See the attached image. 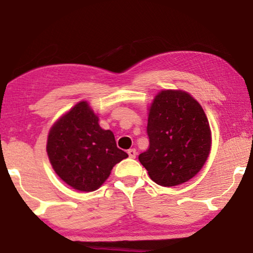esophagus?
<instances>
[{"label":"esophagus","mask_w":253,"mask_h":253,"mask_svg":"<svg viewBox=\"0 0 253 253\" xmlns=\"http://www.w3.org/2000/svg\"><path fill=\"white\" fill-rule=\"evenodd\" d=\"M128 156H129V158H135L136 155H137V152L135 148H131V149H128Z\"/></svg>","instance_id":"34e87169"}]
</instances>
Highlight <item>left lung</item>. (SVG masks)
Instances as JSON below:
<instances>
[{"label":"left lung","instance_id":"1","mask_svg":"<svg viewBox=\"0 0 253 253\" xmlns=\"http://www.w3.org/2000/svg\"><path fill=\"white\" fill-rule=\"evenodd\" d=\"M149 147L138 156L152 181L162 186L187 182L211 149V129L202 107L182 90H163L148 115Z\"/></svg>","mask_w":253,"mask_h":253}]
</instances>
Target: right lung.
<instances>
[{
  "label": "right lung",
  "mask_w": 253,
  "mask_h": 253,
  "mask_svg": "<svg viewBox=\"0 0 253 253\" xmlns=\"http://www.w3.org/2000/svg\"><path fill=\"white\" fill-rule=\"evenodd\" d=\"M46 152L59 177L83 192L100 187L114 166L128 157L117 147L113 131L99 126L85 101L77 104L52 126Z\"/></svg>",
  "instance_id": "obj_1"
}]
</instances>
